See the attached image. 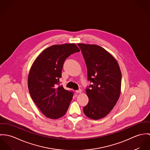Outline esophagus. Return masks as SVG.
<instances>
[{"instance_id": "esophagus-1", "label": "esophagus", "mask_w": 150, "mask_h": 150, "mask_svg": "<svg viewBox=\"0 0 150 150\" xmlns=\"http://www.w3.org/2000/svg\"><path fill=\"white\" fill-rule=\"evenodd\" d=\"M75 92H76V93H81L82 92V90L79 89V90H76Z\"/></svg>"}]
</instances>
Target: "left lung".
I'll list each match as a JSON object with an SVG mask.
<instances>
[{
  "mask_svg": "<svg viewBox=\"0 0 150 150\" xmlns=\"http://www.w3.org/2000/svg\"><path fill=\"white\" fill-rule=\"evenodd\" d=\"M78 45L87 66V79L92 83L86 90L89 100L83 112L91 119H100L110 112L120 97L121 70L115 58L99 45Z\"/></svg>",
  "mask_w": 150,
  "mask_h": 150,
  "instance_id": "8db88e82",
  "label": "left lung"
}]
</instances>
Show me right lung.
<instances>
[{"label": "right lung", "mask_w": 150, "mask_h": 150, "mask_svg": "<svg viewBox=\"0 0 150 150\" xmlns=\"http://www.w3.org/2000/svg\"><path fill=\"white\" fill-rule=\"evenodd\" d=\"M80 51L75 44L54 45L43 50L30 69L28 84L30 96L48 118L57 119L67 112L73 92L60 85L64 62L71 54Z\"/></svg>", "instance_id": "add662e5"}]
</instances>
